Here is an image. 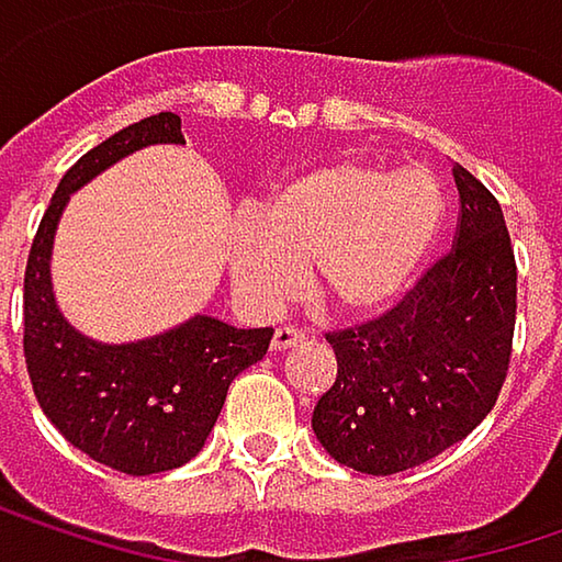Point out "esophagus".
Here are the masks:
<instances>
[{
  "instance_id": "esophagus-1",
  "label": "esophagus",
  "mask_w": 562,
  "mask_h": 562,
  "mask_svg": "<svg viewBox=\"0 0 562 562\" xmlns=\"http://www.w3.org/2000/svg\"><path fill=\"white\" fill-rule=\"evenodd\" d=\"M302 340H305V334L299 331V328H277L273 340H270V350H273V353H282V350H289V347H299Z\"/></svg>"
}]
</instances>
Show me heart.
Returning <instances> with one entry per match:
<instances>
[{
	"label": "heart",
	"instance_id": "b5f03b06",
	"mask_svg": "<svg viewBox=\"0 0 562 562\" xmlns=\"http://www.w3.org/2000/svg\"><path fill=\"white\" fill-rule=\"evenodd\" d=\"M447 218L440 179L425 167L383 173L334 160L273 186L225 234L237 295L277 308L308 263L312 292L340 318H373L418 280Z\"/></svg>",
	"mask_w": 562,
	"mask_h": 562
}]
</instances>
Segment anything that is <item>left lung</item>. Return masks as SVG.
<instances>
[{
	"instance_id": "left-lung-1",
	"label": "left lung",
	"mask_w": 562,
	"mask_h": 562,
	"mask_svg": "<svg viewBox=\"0 0 562 562\" xmlns=\"http://www.w3.org/2000/svg\"><path fill=\"white\" fill-rule=\"evenodd\" d=\"M460 228L383 318L328 334L337 380L312 431L337 463L392 476L460 443L492 412L508 373L518 270L502 205L453 164Z\"/></svg>"
}]
</instances>
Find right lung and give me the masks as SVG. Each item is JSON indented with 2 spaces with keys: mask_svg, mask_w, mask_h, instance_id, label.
I'll use <instances>...</instances> for the list:
<instances>
[{
  "mask_svg": "<svg viewBox=\"0 0 562 562\" xmlns=\"http://www.w3.org/2000/svg\"><path fill=\"white\" fill-rule=\"evenodd\" d=\"M154 144H186L179 115H150L82 154L41 218L25 270V363L37 402L77 450L128 476L189 463L215 428L231 380L263 360L273 337V328L192 315L170 331L105 344L64 318L50 257L70 195Z\"/></svg>",
  "mask_w": 562,
  "mask_h": 562,
  "instance_id": "obj_1",
  "label": "right lung"
}]
</instances>
